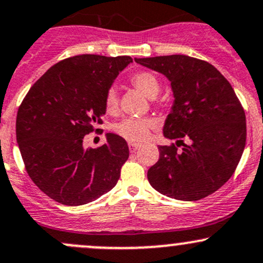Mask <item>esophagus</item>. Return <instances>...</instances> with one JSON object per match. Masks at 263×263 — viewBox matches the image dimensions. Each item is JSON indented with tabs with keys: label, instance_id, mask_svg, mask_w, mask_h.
<instances>
[{
	"label": "esophagus",
	"instance_id": "obj_1",
	"mask_svg": "<svg viewBox=\"0 0 263 263\" xmlns=\"http://www.w3.org/2000/svg\"><path fill=\"white\" fill-rule=\"evenodd\" d=\"M128 147H129V151L135 152L138 148V147H140V145H138V143H135V142H129Z\"/></svg>",
	"mask_w": 263,
	"mask_h": 263
}]
</instances>
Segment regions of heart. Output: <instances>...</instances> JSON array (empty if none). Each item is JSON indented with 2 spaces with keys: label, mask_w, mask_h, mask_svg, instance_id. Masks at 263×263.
Here are the masks:
<instances>
[{
  "label": "heart",
  "mask_w": 263,
  "mask_h": 263,
  "mask_svg": "<svg viewBox=\"0 0 263 263\" xmlns=\"http://www.w3.org/2000/svg\"><path fill=\"white\" fill-rule=\"evenodd\" d=\"M131 83L143 95L154 99L161 89V82L158 77L151 71H140L131 76ZM103 105L107 114H115L118 106V95L115 87H109L105 93ZM152 118H123L114 126L115 132L131 142H142L148 137L149 131L155 127Z\"/></svg>",
  "instance_id": "obj_1"
}]
</instances>
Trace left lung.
Instances as JSON below:
<instances>
[{"instance_id":"1","label":"left lung","mask_w":263,"mask_h":263,"mask_svg":"<svg viewBox=\"0 0 263 263\" xmlns=\"http://www.w3.org/2000/svg\"><path fill=\"white\" fill-rule=\"evenodd\" d=\"M135 61L163 73L175 95L163 135L177 142L158 147L148 182L176 200L207 197L230 180L243 154L246 115L238 97L223 74L203 60L171 54Z\"/></svg>"}]
</instances>
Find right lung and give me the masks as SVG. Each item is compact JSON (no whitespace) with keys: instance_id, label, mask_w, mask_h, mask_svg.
Here are the masks:
<instances>
[{"instance_id":"obj_1","label":"right lung","mask_w":263,"mask_h":263,"mask_svg":"<svg viewBox=\"0 0 263 263\" xmlns=\"http://www.w3.org/2000/svg\"><path fill=\"white\" fill-rule=\"evenodd\" d=\"M129 56L79 54L57 62L33 83L20 105L16 138L25 168L48 197L67 206L88 203L111 191L128 158L127 142L83 148V137L101 132L106 91Z\"/></svg>"}]
</instances>
